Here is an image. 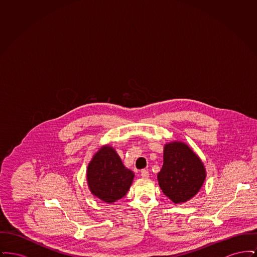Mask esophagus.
Returning a JSON list of instances; mask_svg holds the SVG:
<instances>
[{"mask_svg": "<svg viewBox=\"0 0 257 257\" xmlns=\"http://www.w3.org/2000/svg\"><path fill=\"white\" fill-rule=\"evenodd\" d=\"M141 174H142V176L144 178H148L149 177V171H147V170H143L142 172H141Z\"/></svg>", "mask_w": 257, "mask_h": 257, "instance_id": "34e87169", "label": "esophagus"}]
</instances>
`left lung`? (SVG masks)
Here are the masks:
<instances>
[{"mask_svg":"<svg viewBox=\"0 0 257 257\" xmlns=\"http://www.w3.org/2000/svg\"><path fill=\"white\" fill-rule=\"evenodd\" d=\"M205 176L201 160L190 147L180 142L166 145L158 181L163 193L174 203H182L196 196Z\"/></svg>","mask_w":257,"mask_h":257,"instance_id":"1","label":"left lung"}]
</instances>
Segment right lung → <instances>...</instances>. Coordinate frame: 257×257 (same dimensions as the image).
Listing matches in <instances>:
<instances>
[{
	"label": "right lung",
	"instance_id": "obj_1",
	"mask_svg": "<svg viewBox=\"0 0 257 257\" xmlns=\"http://www.w3.org/2000/svg\"><path fill=\"white\" fill-rule=\"evenodd\" d=\"M87 182L91 193L99 199L111 203L126 195L134 172L124 167L112 147H101L87 167Z\"/></svg>",
	"mask_w": 257,
	"mask_h": 257
}]
</instances>
